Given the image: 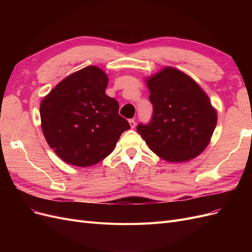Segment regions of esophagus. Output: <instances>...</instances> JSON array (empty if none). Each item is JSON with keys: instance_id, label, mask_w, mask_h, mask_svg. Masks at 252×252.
Returning <instances> with one entry per match:
<instances>
[{"instance_id": "obj_1", "label": "esophagus", "mask_w": 252, "mask_h": 252, "mask_svg": "<svg viewBox=\"0 0 252 252\" xmlns=\"http://www.w3.org/2000/svg\"><path fill=\"white\" fill-rule=\"evenodd\" d=\"M129 125H130V127L133 129L134 127H135V121L133 120V119H131V120H129Z\"/></svg>"}]
</instances>
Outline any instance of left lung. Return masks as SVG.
<instances>
[{"label":"left lung","instance_id":"1","mask_svg":"<svg viewBox=\"0 0 252 252\" xmlns=\"http://www.w3.org/2000/svg\"><path fill=\"white\" fill-rule=\"evenodd\" d=\"M154 114L138 125L150 150L170 163L187 162L208 146L218 114L208 95L191 77L167 66L146 78Z\"/></svg>","mask_w":252,"mask_h":252}]
</instances>
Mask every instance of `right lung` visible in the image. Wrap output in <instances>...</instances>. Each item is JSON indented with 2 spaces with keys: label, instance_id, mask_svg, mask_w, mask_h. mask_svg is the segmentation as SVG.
I'll return each mask as SVG.
<instances>
[{
  "label": "right lung",
  "instance_id": "1",
  "mask_svg": "<svg viewBox=\"0 0 252 252\" xmlns=\"http://www.w3.org/2000/svg\"><path fill=\"white\" fill-rule=\"evenodd\" d=\"M107 85L105 71L87 66L61 81L42 100V131L64 162L78 167L97 164L130 128L119 114V103L105 94Z\"/></svg>",
  "mask_w": 252,
  "mask_h": 252
}]
</instances>
